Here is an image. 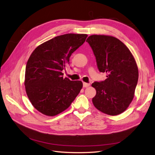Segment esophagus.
Returning <instances> with one entry per match:
<instances>
[{
  "mask_svg": "<svg viewBox=\"0 0 155 155\" xmlns=\"http://www.w3.org/2000/svg\"><path fill=\"white\" fill-rule=\"evenodd\" d=\"M89 84H88V83H85V82H84L83 83V86H84V87H89Z\"/></svg>",
  "mask_w": 155,
  "mask_h": 155,
  "instance_id": "34e87169",
  "label": "esophagus"
}]
</instances>
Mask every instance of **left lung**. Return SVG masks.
I'll return each instance as SVG.
<instances>
[{
	"label": "left lung",
	"mask_w": 155,
	"mask_h": 155,
	"mask_svg": "<svg viewBox=\"0 0 155 155\" xmlns=\"http://www.w3.org/2000/svg\"><path fill=\"white\" fill-rule=\"evenodd\" d=\"M86 42L94 51L99 71L107 74L105 80L91 85L96 89L93 104L105 114H121L131 103L138 81L135 58L128 48L113 36L95 34Z\"/></svg>",
	"instance_id": "obj_1"
}]
</instances>
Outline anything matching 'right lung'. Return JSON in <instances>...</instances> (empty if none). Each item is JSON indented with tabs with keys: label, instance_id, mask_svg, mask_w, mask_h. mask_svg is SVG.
Here are the masks:
<instances>
[{
	"label": "right lung",
	"instance_id": "obj_1",
	"mask_svg": "<svg viewBox=\"0 0 155 155\" xmlns=\"http://www.w3.org/2000/svg\"><path fill=\"white\" fill-rule=\"evenodd\" d=\"M87 34H66L38 46L27 61L25 85L31 104L39 112L55 116L70 106L80 92L81 81L64 78L62 70Z\"/></svg>",
	"mask_w": 155,
	"mask_h": 155
}]
</instances>
